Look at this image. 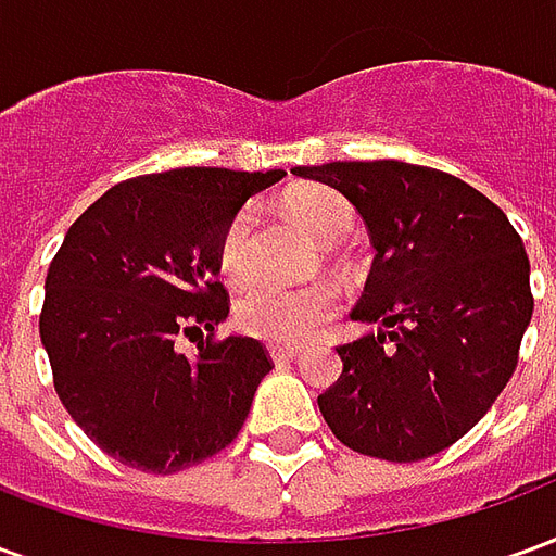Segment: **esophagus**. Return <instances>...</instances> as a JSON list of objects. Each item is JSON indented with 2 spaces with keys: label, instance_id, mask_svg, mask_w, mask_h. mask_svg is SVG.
I'll use <instances>...</instances> for the list:
<instances>
[{
  "label": "esophagus",
  "instance_id": "34e87169",
  "mask_svg": "<svg viewBox=\"0 0 556 556\" xmlns=\"http://www.w3.org/2000/svg\"><path fill=\"white\" fill-rule=\"evenodd\" d=\"M267 351H270L274 363H289V361H294V357H301V351L289 349V345H270Z\"/></svg>",
  "mask_w": 556,
  "mask_h": 556
}]
</instances>
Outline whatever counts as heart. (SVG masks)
Returning a JSON list of instances; mask_svg holds the SVG:
<instances>
[{
	"instance_id": "1",
	"label": "heart",
	"mask_w": 556,
	"mask_h": 556,
	"mask_svg": "<svg viewBox=\"0 0 556 556\" xmlns=\"http://www.w3.org/2000/svg\"><path fill=\"white\" fill-rule=\"evenodd\" d=\"M291 211L318 241L339 243L354 229L351 205L327 187H309L291 199ZM217 267L229 286H247L258 270L255 262V214L241 207L219 231ZM339 291L330 282H313L303 289H282L262 282L243 294L235 306V325L243 333L274 345H303L337 315Z\"/></svg>"
}]
</instances>
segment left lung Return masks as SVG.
<instances>
[{
	"label": "left lung",
	"mask_w": 556,
	"mask_h": 556,
	"mask_svg": "<svg viewBox=\"0 0 556 556\" xmlns=\"http://www.w3.org/2000/svg\"><path fill=\"white\" fill-rule=\"evenodd\" d=\"M357 207L375 247L357 321L384 330L337 345L342 375L318 396L349 450L419 462L485 417L518 366L533 294L521 235L450 172L399 160L298 166Z\"/></svg>",
	"instance_id": "8db88e82"
}]
</instances>
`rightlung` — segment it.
Listing matches in <instances>:
<instances>
[{
	"label": "right lung",
	"mask_w": 556,
	"mask_h": 556,
	"mask_svg": "<svg viewBox=\"0 0 556 556\" xmlns=\"http://www.w3.org/2000/svg\"><path fill=\"white\" fill-rule=\"evenodd\" d=\"M282 175H137L67 229L43 282L41 342L65 410L122 465L175 473L238 438L274 363L258 339L217 337L229 315L217 243L231 214ZM184 336L203 340L195 355L180 351Z\"/></svg>",
	"instance_id": "1"
}]
</instances>
